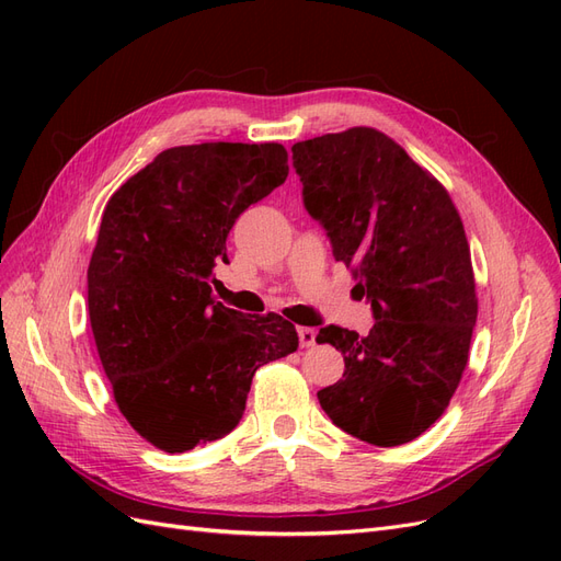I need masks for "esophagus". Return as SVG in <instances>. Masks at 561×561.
Masks as SVG:
<instances>
[{
  "label": "esophagus",
  "mask_w": 561,
  "mask_h": 561,
  "mask_svg": "<svg viewBox=\"0 0 561 561\" xmlns=\"http://www.w3.org/2000/svg\"><path fill=\"white\" fill-rule=\"evenodd\" d=\"M297 334H299V344L304 348H309L316 344V330L313 328H297Z\"/></svg>",
  "instance_id": "obj_1"
}]
</instances>
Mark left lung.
Returning a JSON list of instances; mask_svg holds the SVG:
<instances>
[{
	"label": "left lung",
	"instance_id": "obj_1",
	"mask_svg": "<svg viewBox=\"0 0 561 561\" xmlns=\"http://www.w3.org/2000/svg\"><path fill=\"white\" fill-rule=\"evenodd\" d=\"M293 163L304 206L375 313L365 336L320 328L316 342L342 351L346 365L318 390L320 407L363 443H412L447 410L478 320L461 215L445 186L377 128L297 142Z\"/></svg>",
	"mask_w": 561,
	"mask_h": 561
}]
</instances>
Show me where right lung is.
Segmentation results:
<instances>
[{
	"instance_id": "right-lung-1",
	"label": "right lung",
	"mask_w": 561,
	"mask_h": 561,
	"mask_svg": "<svg viewBox=\"0 0 561 561\" xmlns=\"http://www.w3.org/2000/svg\"><path fill=\"white\" fill-rule=\"evenodd\" d=\"M278 142L161 151L107 201L89 264V318L118 412L168 454L231 433L254 371L297 351L290 320L213 295L239 215L287 178Z\"/></svg>"
}]
</instances>
